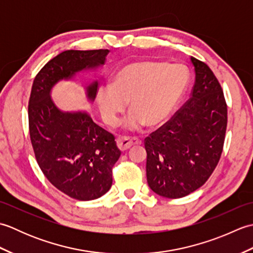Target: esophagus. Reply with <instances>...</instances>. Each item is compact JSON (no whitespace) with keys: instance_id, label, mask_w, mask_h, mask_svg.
Instances as JSON below:
<instances>
[{"instance_id":"obj_1","label":"esophagus","mask_w":253,"mask_h":253,"mask_svg":"<svg viewBox=\"0 0 253 253\" xmlns=\"http://www.w3.org/2000/svg\"><path fill=\"white\" fill-rule=\"evenodd\" d=\"M140 141L138 140L137 138H118L116 140V144L118 149L121 150V151H126V150L129 149L130 147L135 146V144H139Z\"/></svg>"}]
</instances>
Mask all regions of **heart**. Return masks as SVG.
Instances as JSON below:
<instances>
[{
	"mask_svg": "<svg viewBox=\"0 0 253 253\" xmlns=\"http://www.w3.org/2000/svg\"><path fill=\"white\" fill-rule=\"evenodd\" d=\"M188 72L180 64L138 61L122 66L113 75L111 85L96 91V104L102 120L111 127L118 123L127 102L130 113L124 128L136 130L143 124L157 126L164 122L185 92Z\"/></svg>",
	"mask_w": 253,
	"mask_h": 253,
	"instance_id": "1",
	"label": "heart"
}]
</instances>
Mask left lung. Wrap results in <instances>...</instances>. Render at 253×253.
<instances>
[{"mask_svg": "<svg viewBox=\"0 0 253 253\" xmlns=\"http://www.w3.org/2000/svg\"><path fill=\"white\" fill-rule=\"evenodd\" d=\"M196 79L189 101L146 139L147 180L157 195L178 199L197 190L221 158L227 106L213 72L190 57Z\"/></svg>", "mask_w": 253, "mask_h": 253, "instance_id": "obj_1", "label": "left lung"}]
</instances>
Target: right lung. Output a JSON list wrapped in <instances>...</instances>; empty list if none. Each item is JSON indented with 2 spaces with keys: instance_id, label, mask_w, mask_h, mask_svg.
Returning a JSON list of instances; mask_svg holds the SVG:
<instances>
[{
  "instance_id": "add662e5",
  "label": "right lung",
  "mask_w": 253,
  "mask_h": 253,
  "mask_svg": "<svg viewBox=\"0 0 253 253\" xmlns=\"http://www.w3.org/2000/svg\"><path fill=\"white\" fill-rule=\"evenodd\" d=\"M109 50H67L47 62L34 80L28 106L29 131L37 162L51 184L71 198L90 201L112 186V169L121 157L114 136L96 125L87 111H63L52 99L61 82L82 83L92 104L98 69Z\"/></svg>"
}]
</instances>
